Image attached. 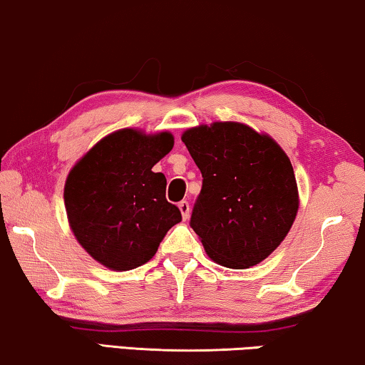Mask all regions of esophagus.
I'll return each mask as SVG.
<instances>
[{
  "instance_id": "34e87169",
  "label": "esophagus",
  "mask_w": 365,
  "mask_h": 365,
  "mask_svg": "<svg viewBox=\"0 0 365 365\" xmlns=\"http://www.w3.org/2000/svg\"><path fill=\"white\" fill-rule=\"evenodd\" d=\"M178 210H180L183 221H187L188 216H190V205H188V201H185V200L180 201V203H178Z\"/></svg>"
}]
</instances>
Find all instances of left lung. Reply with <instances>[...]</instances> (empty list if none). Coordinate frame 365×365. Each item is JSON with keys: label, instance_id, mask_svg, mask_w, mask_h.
I'll return each mask as SVG.
<instances>
[{"label": "left lung", "instance_id": "left-lung-1", "mask_svg": "<svg viewBox=\"0 0 365 365\" xmlns=\"http://www.w3.org/2000/svg\"><path fill=\"white\" fill-rule=\"evenodd\" d=\"M203 187L190 226L211 260L249 269L287 237L300 198L288 155L269 134L236 121L200 124L182 134Z\"/></svg>", "mask_w": 365, "mask_h": 365}]
</instances>
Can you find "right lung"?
<instances>
[{
    "instance_id": "right-lung-1",
    "label": "right lung",
    "mask_w": 365,
    "mask_h": 365,
    "mask_svg": "<svg viewBox=\"0 0 365 365\" xmlns=\"http://www.w3.org/2000/svg\"><path fill=\"white\" fill-rule=\"evenodd\" d=\"M172 148L168 130L118 129L68 172L63 201L70 230L106 269L126 272L149 262L167 231L182 221L165 198V175L152 170Z\"/></svg>"
}]
</instances>
